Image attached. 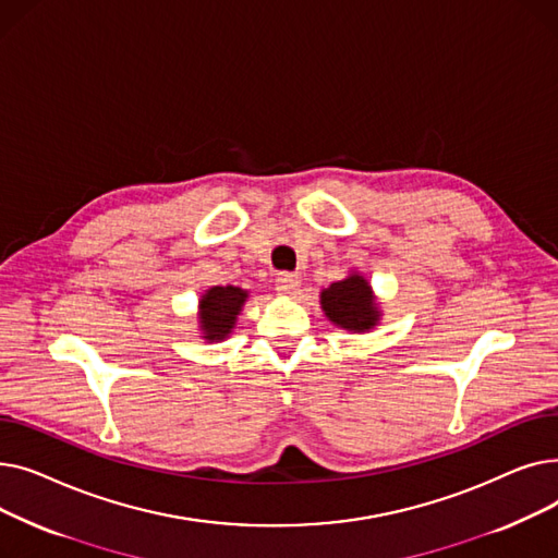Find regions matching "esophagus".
Wrapping results in <instances>:
<instances>
[{
	"label": "esophagus",
	"instance_id": "34e87169",
	"mask_svg": "<svg viewBox=\"0 0 558 558\" xmlns=\"http://www.w3.org/2000/svg\"><path fill=\"white\" fill-rule=\"evenodd\" d=\"M299 287H301V278L296 274H278L276 289L280 294H296Z\"/></svg>",
	"mask_w": 558,
	"mask_h": 558
}]
</instances>
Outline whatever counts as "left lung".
Listing matches in <instances>:
<instances>
[{"mask_svg":"<svg viewBox=\"0 0 558 558\" xmlns=\"http://www.w3.org/2000/svg\"><path fill=\"white\" fill-rule=\"evenodd\" d=\"M318 299L330 324L345 332H371L383 318L375 291L360 271H350L345 278L332 282L320 291Z\"/></svg>","mask_w":558,"mask_h":558,"instance_id":"1","label":"left lung"}]
</instances>
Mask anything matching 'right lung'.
<instances>
[{
  "label": "right lung",
  "mask_w": 558,
  "mask_h": 558,
  "mask_svg": "<svg viewBox=\"0 0 558 558\" xmlns=\"http://www.w3.org/2000/svg\"><path fill=\"white\" fill-rule=\"evenodd\" d=\"M248 301V291L242 287H210L198 299V337L208 343L228 339L238 326V316Z\"/></svg>",
  "instance_id": "1"
}]
</instances>
